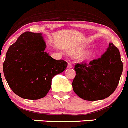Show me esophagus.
I'll list each match as a JSON object with an SVG mask.
<instances>
[{
  "mask_svg": "<svg viewBox=\"0 0 128 128\" xmlns=\"http://www.w3.org/2000/svg\"><path fill=\"white\" fill-rule=\"evenodd\" d=\"M72 67H73V65L71 63H70V62H69V63H68V68H72Z\"/></svg>",
  "mask_w": 128,
  "mask_h": 128,
  "instance_id": "1",
  "label": "esophagus"
}]
</instances>
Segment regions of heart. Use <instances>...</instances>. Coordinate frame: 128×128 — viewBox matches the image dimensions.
<instances>
[{"mask_svg":"<svg viewBox=\"0 0 128 128\" xmlns=\"http://www.w3.org/2000/svg\"><path fill=\"white\" fill-rule=\"evenodd\" d=\"M83 50H84V48H80L79 50V52H82V51H83ZM91 54H92V53H91L90 52H87V53H86V54H84V55L82 56V57H81V60H86V59L89 58L91 56Z\"/></svg>","mask_w":128,"mask_h":128,"instance_id":"1","label":"heart"}]
</instances>
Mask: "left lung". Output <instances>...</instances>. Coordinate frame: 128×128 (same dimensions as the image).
<instances>
[{"label": "left lung", "instance_id": "1", "mask_svg": "<svg viewBox=\"0 0 128 128\" xmlns=\"http://www.w3.org/2000/svg\"><path fill=\"white\" fill-rule=\"evenodd\" d=\"M73 90L81 98L87 101L103 100L111 95L118 85L123 71V63L118 49L110 43L100 58L87 64L77 63Z\"/></svg>", "mask_w": 128, "mask_h": 128}]
</instances>
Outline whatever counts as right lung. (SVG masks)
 Masks as SVG:
<instances>
[{"instance_id": "obj_1", "label": "right lung", "mask_w": 128, "mask_h": 128, "mask_svg": "<svg viewBox=\"0 0 128 128\" xmlns=\"http://www.w3.org/2000/svg\"><path fill=\"white\" fill-rule=\"evenodd\" d=\"M46 43L41 34L23 33L10 46L3 65L4 76L18 96L38 100L50 90L52 80L63 72L68 63L56 60L44 52Z\"/></svg>"}]
</instances>
